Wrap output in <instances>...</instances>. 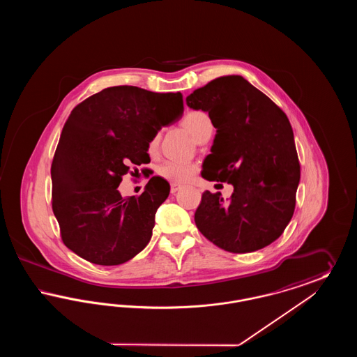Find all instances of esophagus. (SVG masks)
Instances as JSON below:
<instances>
[{"label":"esophagus","instance_id":"34e87169","mask_svg":"<svg viewBox=\"0 0 357 357\" xmlns=\"http://www.w3.org/2000/svg\"><path fill=\"white\" fill-rule=\"evenodd\" d=\"M179 188H181L179 185H175V183H172V185H171V194H175V192H176Z\"/></svg>","mask_w":357,"mask_h":357}]
</instances>
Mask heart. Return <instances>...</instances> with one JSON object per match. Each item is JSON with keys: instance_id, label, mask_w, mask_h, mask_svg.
Masks as SVG:
<instances>
[{"instance_id": "heart-1", "label": "heart", "mask_w": 357, "mask_h": 357, "mask_svg": "<svg viewBox=\"0 0 357 357\" xmlns=\"http://www.w3.org/2000/svg\"><path fill=\"white\" fill-rule=\"evenodd\" d=\"M182 126L190 132L197 142H201L204 137L213 134V123L208 115L204 111H191L182 120ZM159 135H155L149 142V153L153 155L158 151ZM197 172V166L192 163H182L169 160L159 166L158 174L172 183H186Z\"/></svg>"}]
</instances>
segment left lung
Masks as SVG:
<instances>
[{"instance_id":"8db88e82","label":"left lung","mask_w":357,"mask_h":357,"mask_svg":"<svg viewBox=\"0 0 357 357\" xmlns=\"http://www.w3.org/2000/svg\"><path fill=\"white\" fill-rule=\"evenodd\" d=\"M208 114L217 130L202 176L226 182L234 191H204L195 225L214 245L230 253H250L280 237L293 217L300 163L287 115L255 85L238 75L222 76L186 98Z\"/></svg>"}]
</instances>
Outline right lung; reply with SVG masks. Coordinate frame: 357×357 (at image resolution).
Returning a JSON list of instances; mask_svg holds the SVG:
<instances>
[{
    "label": "right lung",
    "mask_w": 357,
    "mask_h": 357,
    "mask_svg": "<svg viewBox=\"0 0 357 357\" xmlns=\"http://www.w3.org/2000/svg\"><path fill=\"white\" fill-rule=\"evenodd\" d=\"M183 115V96L111 86L70 112L52 163V208L63 242L86 261L114 266L140 253L170 185L153 176L140 197L118 186L130 165L150 163L149 142Z\"/></svg>",
    "instance_id": "right-lung-1"
}]
</instances>
